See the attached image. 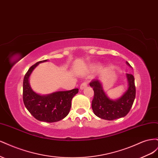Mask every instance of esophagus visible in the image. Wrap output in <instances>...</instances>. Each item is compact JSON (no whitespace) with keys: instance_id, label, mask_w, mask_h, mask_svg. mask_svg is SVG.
<instances>
[{"instance_id":"1","label":"esophagus","mask_w":158,"mask_h":158,"mask_svg":"<svg viewBox=\"0 0 158 158\" xmlns=\"http://www.w3.org/2000/svg\"><path fill=\"white\" fill-rule=\"evenodd\" d=\"M88 85V83L86 82H84L82 84L80 85V89H84L85 87H86Z\"/></svg>"}]
</instances>
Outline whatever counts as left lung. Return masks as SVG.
<instances>
[{
	"mask_svg": "<svg viewBox=\"0 0 158 158\" xmlns=\"http://www.w3.org/2000/svg\"><path fill=\"white\" fill-rule=\"evenodd\" d=\"M127 64L131 66L127 62ZM128 89L117 99H109L103 89L102 84L98 80H93L89 85L94 89V96L92 107L94 114L102 119L112 121L124 117L130 111L136 96L135 78L132 74H127Z\"/></svg>",
	"mask_w": 158,
	"mask_h": 158,
	"instance_id": "obj_1",
	"label": "left lung"
}]
</instances>
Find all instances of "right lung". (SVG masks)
<instances>
[{
	"mask_svg": "<svg viewBox=\"0 0 158 158\" xmlns=\"http://www.w3.org/2000/svg\"><path fill=\"white\" fill-rule=\"evenodd\" d=\"M46 61L47 60L37 62L31 66L25 74L23 82V101L28 111L37 120L54 123L68 115L72 99L78 92V89L60 91L45 95L33 92L29 83L30 76L38 64Z\"/></svg>",
	"mask_w": 158,
	"mask_h": 158,
	"instance_id": "obj_1",
	"label": "right lung"
}]
</instances>
